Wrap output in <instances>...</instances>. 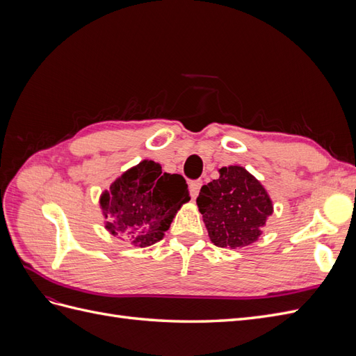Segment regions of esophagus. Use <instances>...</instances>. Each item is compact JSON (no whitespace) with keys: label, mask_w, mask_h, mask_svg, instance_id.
Instances as JSON below:
<instances>
[{"label":"esophagus","mask_w":356,"mask_h":356,"mask_svg":"<svg viewBox=\"0 0 356 356\" xmlns=\"http://www.w3.org/2000/svg\"><path fill=\"white\" fill-rule=\"evenodd\" d=\"M202 184H203L202 179H196V181L191 182V184H190V195H191V197H196L199 195Z\"/></svg>","instance_id":"1"}]
</instances>
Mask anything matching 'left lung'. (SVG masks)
I'll return each instance as SVG.
<instances>
[{"mask_svg":"<svg viewBox=\"0 0 356 356\" xmlns=\"http://www.w3.org/2000/svg\"><path fill=\"white\" fill-rule=\"evenodd\" d=\"M220 178L200 188L197 207L209 239L220 248H242L261 236L273 204L266 188L242 166L221 168Z\"/></svg>","mask_w":356,"mask_h":356,"instance_id":"1","label":"left lung"}]
</instances>
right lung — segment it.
<instances>
[{"mask_svg":"<svg viewBox=\"0 0 356 356\" xmlns=\"http://www.w3.org/2000/svg\"><path fill=\"white\" fill-rule=\"evenodd\" d=\"M188 200L184 178L161 172L153 160H143L118 177L99 203L105 229L144 248L163 239L177 211Z\"/></svg>","mask_w":356,"mask_h":356,"instance_id":"1","label":"right lung"}]
</instances>
